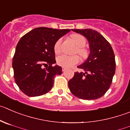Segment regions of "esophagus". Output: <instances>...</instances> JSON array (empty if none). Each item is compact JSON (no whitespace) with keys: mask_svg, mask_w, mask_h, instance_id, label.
<instances>
[{"mask_svg":"<svg viewBox=\"0 0 130 130\" xmlns=\"http://www.w3.org/2000/svg\"><path fill=\"white\" fill-rule=\"evenodd\" d=\"M67 68H65V67H62V71L63 72H65V71H67Z\"/></svg>","mask_w":130,"mask_h":130,"instance_id":"1","label":"esophagus"}]
</instances>
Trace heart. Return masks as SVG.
Here are the masks:
<instances>
[{
  "mask_svg": "<svg viewBox=\"0 0 130 130\" xmlns=\"http://www.w3.org/2000/svg\"><path fill=\"white\" fill-rule=\"evenodd\" d=\"M72 38L75 44L77 47V53L83 58H85L87 56V51L83 47L86 45V39L84 36L81 35H72ZM62 43V38H60L54 45V51L55 53H59L61 51V46ZM57 63L63 67L70 68L74 66L75 65L77 64L79 61V58L77 56H68L66 54H62L56 58Z\"/></svg>",
  "mask_w": 130,
  "mask_h": 130,
  "instance_id": "1",
  "label": "heart"
}]
</instances>
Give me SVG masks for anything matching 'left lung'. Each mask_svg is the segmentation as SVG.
<instances>
[{
	"label": "left lung",
	"mask_w": 130,
	"mask_h": 130,
	"mask_svg": "<svg viewBox=\"0 0 130 130\" xmlns=\"http://www.w3.org/2000/svg\"><path fill=\"white\" fill-rule=\"evenodd\" d=\"M88 40L90 54L77 68L85 72H74L69 80V89L73 95L85 100H94L103 95L110 88L116 72V59L111 45L95 30L71 29Z\"/></svg>",
	"instance_id": "obj_1"
}]
</instances>
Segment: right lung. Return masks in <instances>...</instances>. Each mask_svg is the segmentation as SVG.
Instances as JSON below:
<instances>
[{
  "instance_id": "add662e5",
  "label": "right lung",
  "mask_w": 130,
  "mask_h": 130,
  "mask_svg": "<svg viewBox=\"0 0 130 130\" xmlns=\"http://www.w3.org/2000/svg\"><path fill=\"white\" fill-rule=\"evenodd\" d=\"M71 31L37 27L25 34L19 40L13 58L14 78L25 95L36 97L52 89L55 75L62 74V68L56 63L54 45ZM43 65L49 66L44 69Z\"/></svg>"
}]
</instances>
